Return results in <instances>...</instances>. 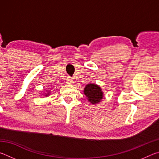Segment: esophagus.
<instances>
[{
    "label": "esophagus",
    "instance_id": "obj_1",
    "mask_svg": "<svg viewBox=\"0 0 159 159\" xmlns=\"http://www.w3.org/2000/svg\"><path fill=\"white\" fill-rule=\"evenodd\" d=\"M66 83H68V84H72V83H74V80H72L71 78H70V77L66 78Z\"/></svg>",
    "mask_w": 159,
    "mask_h": 159
}]
</instances>
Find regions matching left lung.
<instances>
[{
    "label": "left lung",
    "mask_w": 159,
    "mask_h": 159,
    "mask_svg": "<svg viewBox=\"0 0 159 159\" xmlns=\"http://www.w3.org/2000/svg\"><path fill=\"white\" fill-rule=\"evenodd\" d=\"M84 94L92 104L98 103L103 98L102 89L99 86L95 84H88L86 85L84 89Z\"/></svg>",
    "instance_id": "obj_1"
}]
</instances>
